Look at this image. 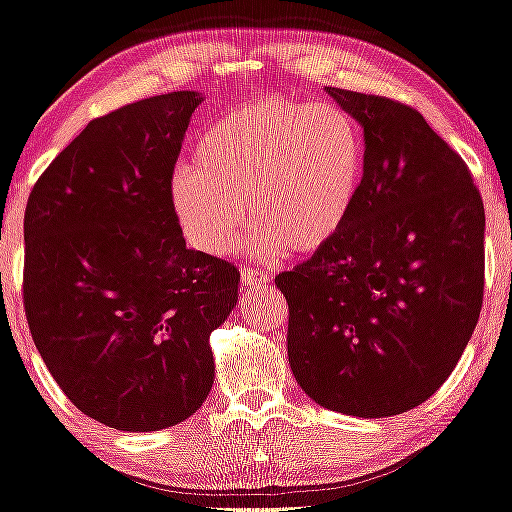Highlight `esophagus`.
<instances>
[{"instance_id":"34e87169","label":"esophagus","mask_w":512,"mask_h":512,"mask_svg":"<svg viewBox=\"0 0 512 512\" xmlns=\"http://www.w3.org/2000/svg\"><path fill=\"white\" fill-rule=\"evenodd\" d=\"M241 280L246 282L248 287H262V285H266V282H269V276H266V273L259 271V269H246V266H243Z\"/></svg>"}]
</instances>
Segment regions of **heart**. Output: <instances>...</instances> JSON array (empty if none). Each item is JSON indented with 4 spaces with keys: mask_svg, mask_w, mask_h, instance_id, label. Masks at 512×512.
Listing matches in <instances>:
<instances>
[{
    "mask_svg": "<svg viewBox=\"0 0 512 512\" xmlns=\"http://www.w3.org/2000/svg\"><path fill=\"white\" fill-rule=\"evenodd\" d=\"M363 167L361 133L347 112L264 101L209 126L167 197L183 239L204 255L230 253L248 209L259 223L248 239L257 255H315L352 216Z\"/></svg>",
    "mask_w": 512,
    "mask_h": 512,
    "instance_id": "obj_1",
    "label": "heart"
}]
</instances>
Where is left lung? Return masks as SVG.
I'll return each instance as SVG.
<instances>
[{
    "instance_id": "obj_1",
    "label": "left lung",
    "mask_w": 512,
    "mask_h": 512,
    "mask_svg": "<svg viewBox=\"0 0 512 512\" xmlns=\"http://www.w3.org/2000/svg\"><path fill=\"white\" fill-rule=\"evenodd\" d=\"M326 91L363 128L365 167L340 234L276 278L289 365L319 407L395 416L437 393L476 329L485 209L464 160L421 112Z\"/></svg>"
}]
</instances>
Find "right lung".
<instances>
[{
	"label": "right lung",
	"mask_w": 512,
	"mask_h": 512,
	"mask_svg": "<svg viewBox=\"0 0 512 512\" xmlns=\"http://www.w3.org/2000/svg\"><path fill=\"white\" fill-rule=\"evenodd\" d=\"M202 101L172 91L89 121L27 202L34 345L66 398L114 430H163L202 407L209 335L239 301V271L186 248L167 197Z\"/></svg>",
	"instance_id": "add662e5"
}]
</instances>
